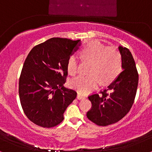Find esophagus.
<instances>
[{
  "mask_svg": "<svg viewBox=\"0 0 152 152\" xmlns=\"http://www.w3.org/2000/svg\"><path fill=\"white\" fill-rule=\"evenodd\" d=\"M85 98V96H83V95H81V94H77V99H84Z\"/></svg>",
  "mask_w": 152,
  "mask_h": 152,
  "instance_id": "esophagus-1",
  "label": "esophagus"
}]
</instances>
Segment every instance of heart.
<instances>
[{
    "instance_id": "1",
    "label": "heart",
    "mask_w": 152,
    "mask_h": 152,
    "mask_svg": "<svg viewBox=\"0 0 152 152\" xmlns=\"http://www.w3.org/2000/svg\"><path fill=\"white\" fill-rule=\"evenodd\" d=\"M81 56L84 60L92 61L89 76H78L70 82L72 88L81 94H88L95 89L100 82L108 84L119 75L122 69L120 52L114 47H107L97 41L88 42L82 48ZM78 60L76 55H71L67 61V70L71 75L78 71Z\"/></svg>"
}]
</instances>
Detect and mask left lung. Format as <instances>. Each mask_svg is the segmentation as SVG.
<instances>
[{
    "label": "left lung",
    "mask_w": 152,
    "mask_h": 152,
    "mask_svg": "<svg viewBox=\"0 0 152 152\" xmlns=\"http://www.w3.org/2000/svg\"><path fill=\"white\" fill-rule=\"evenodd\" d=\"M123 71L101 94L88 96L92 106L86 116L96 125L106 126L124 117L133 105L137 94L139 74L132 53L121 46Z\"/></svg>",
    "instance_id": "1"
}]
</instances>
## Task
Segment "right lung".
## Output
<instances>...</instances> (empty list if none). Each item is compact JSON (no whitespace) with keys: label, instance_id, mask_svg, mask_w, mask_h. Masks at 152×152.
I'll use <instances>...</instances> for the list:
<instances>
[{"label":"right lung","instance_id":"1","mask_svg":"<svg viewBox=\"0 0 152 152\" xmlns=\"http://www.w3.org/2000/svg\"><path fill=\"white\" fill-rule=\"evenodd\" d=\"M81 40L52 38L34 46L26 58L19 78V98L30 121L43 128L57 126L76 99L74 90L64 86L67 61Z\"/></svg>","mask_w":152,"mask_h":152}]
</instances>
